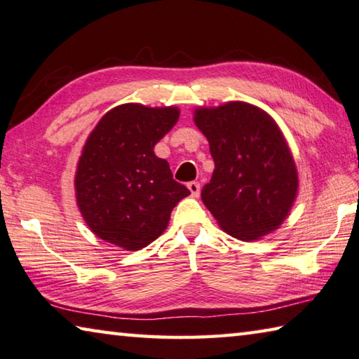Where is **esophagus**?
I'll return each instance as SVG.
<instances>
[{
    "mask_svg": "<svg viewBox=\"0 0 359 359\" xmlns=\"http://www.w3.org/2000/svg\"><path fill=\"white\" fill-rule=\"evenodd\" d=\"M187 187H189L192 197H198V194H201V183H197V181H191V183L187 184Z\"/></svg>",
    "mask_w": 359,
    "mask_h": 359,
    "instance_id": "esophagus-1",
    "label": "esophagus"
}]
</instances>
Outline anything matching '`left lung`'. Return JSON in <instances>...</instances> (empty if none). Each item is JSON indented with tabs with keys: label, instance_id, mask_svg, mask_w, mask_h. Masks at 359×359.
<instances>
[{
	"label": "left lung",
	"instance_id": "8db88e82",
	"mask_svg": "<svg viewBox=\"0 0 359 359\" xmlns=\"http://www.w3.org/2000/svg\"><path fill=\"white\" fill-rule=\"evenodd\" d=\"M210 141L215 172L202 201L218 224L240 240L275 231L297 192L294 161L272 117L248 103L232 102L196 111Z\"/></svg>",
	"mask_w": 359,
	"mask_h": 359
}]
</instances>
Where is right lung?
Masks as SVG:
<instances>
[{
	"label": "right lung",
	"instance_id": "add662e5",
	"mask_svg": "<svg viewBox=\"0 0 359 359\" xmlns=\"http://www.w3.org/2000/svg\"><path fill=\"white\" fill-rule=\"evenodd\" d=\"M176 108L121 104L104 114L82 151L76 198L92 232L128 251L161 235L170 213L191 191L173 180L154 146L178 121Z\"/></svg>",
	"mask_w": 359,
	"mask_h": 359
}]
</instances>
